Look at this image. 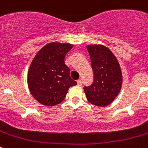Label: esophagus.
Segmentation results:
<instances>
[{
	"label": "esophagus",
	"mask_w": 148,
	"mask_h": 148,
	"mask_svg": "<svg viewBox=\"0 0 148 148\" xmlns=\"http://www.w3.org/2000/svg\"><path fill=\"white\" fill-rule=\"evenodd\" d=\"M77 83H78V86H82V82L81 79H78V81H77Z\"/></svg>",
	"instance_id": "34e87169"
}]
</instances>
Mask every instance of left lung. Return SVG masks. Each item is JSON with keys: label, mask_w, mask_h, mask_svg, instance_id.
<instances>
[{"label": "left lung", "mask_w": 148, "mask_h": 148, "mask_svg": "<svg viewBox=\"0 0 148 148\" xmlns=\"http://www.w3.org/2000/svg\"><path fill=\"white\" fill-rule=\"evenodd\" d=\"M93 72V82L84 87L89 102L99 107L109 105L119 93L122 74L119 63L112 52L101 44L87 47Z\"/></svg>", "instance_id": "obj_1"}]
</instances>
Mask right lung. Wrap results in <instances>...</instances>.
Returning a JSON list of instances; mask_svg holds the SVG:
<instances>
[{
  "label": "right lung",
  "instance_id": "obj_1",
  "mask_svg": "<svg viewBox=\"0 0 148 148\" xmlns=\"http://www.w3.org/2000/svg\"><path fill=\"white\" fill-rule=\"evenodd\" d=\"M70 44L53 42L40 49L32 60L27 83L33 97L43 105L52 107L66 97L70 87L77 84L70 76V70L64 63Z\"/></svg>",
  "mask_w": 148,
  "mask_h": 148
}]
</instances>
